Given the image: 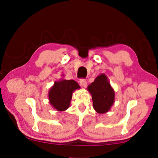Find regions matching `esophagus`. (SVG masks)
Wrapping results in <instances>:
<instances>
[{
  "label": "esophagus",
  "instance_id": "1",
  "mask_svg": "<svg viewBox=\"0 0 158 158\" xmlns=\"http://www.w3.org/2000/svg\"><path fill=\"white\" fill-rule=\"evenodd\" d=\"M80 84H81V85L82 86V87H83V88L87 87V82H86L85 79L80 80Z\"/></svg>",
  "mask_w": 158,
  "mask_h": 158
}]
</instances>
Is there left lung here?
<instances>
[{
    "label": "left lung",
    "mask_w": 158,
    "mask_h": 158,
    "mask_svg": "<svg viewBox=\"0 0 158 158\" xmlns=\"http://www.w3.org/2000/svg\"><path fill=\"white\" fill-rule=\"evenodd\" d=\"M87 89L92 96L93 106L97 113L106 114L111 109L115 100V92L105 74L99 75Z\"/></svg>",
    "instance_id": "obj_1"
}]
</instances>
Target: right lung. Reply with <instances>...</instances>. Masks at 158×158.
Listing matches in <instances>:
<instances>
[{
	"mask_svg": "<svg viewBox=\"0 0 158 158\" xmlns=\"http://www.w3.org/2000/svg\"><path fill=\"white\" fill-rule=\"evenodd\" d=\"M80 88L81 86L73 80L60 79L55 81L48 94L49 103L57 111H65L70 107L73 93Z\"/></svg>",
	"mask_w": 158,
	"mask_h": 158,
	"instance_id": "right-lung-1",
	"label": "right lung"
}]
</instances>
